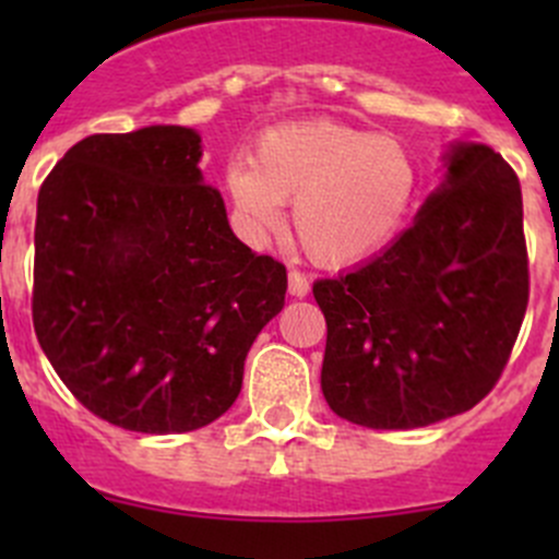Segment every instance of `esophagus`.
I'll use <instances>...</instances> for the list:
<instances>
[{"label":"esophagus","mask_w":559,"mask_h":559,"mask_svg":"<svg viewBox=\"0 0 559 559\" xmlns=\"http://www.w3.org/2000/svg\"><path fill=\"white\" fill-rule=\"evenodd\" d=\"M308 292H311V284H308L306 275L297 273V270H292V273H289V295L292 297H306Z\"/></svg>","instance_id":"esophagus-1"}]
</instances>
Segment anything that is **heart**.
<instances>
[{
    "instance_id": "1",
    "label": "heart",
    "mask_w": 559,
    "mask_h": 559,
    "mask_svg": "<svg viewBox=\"0 0 559 559\" xmlns=\"http://www.w3.org/2000/svg\"><path fill=\"white\" fill-rule=\"evenodd\" d=\"M243 227L267 235L295 202L297 243L313 262L341 267L379 251L403 227L419 194V170L397 138L313 118L267 129L253 159L224 175Z\"/></svg>"
}]
</instances>
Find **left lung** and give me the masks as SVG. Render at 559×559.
<instances>
[{"mask_svg": "<svg viewBox=\"0 0 559 559\" xmlns=\"http://www.w3.org/2000/svg\"><path fill=\"white\" fill-rule=\"evenodd\" d=\"M326 319L321 392L341 419L414 430L498 384L527 311L522 189L509 162L454 145L447 180L370 262L313 284Z\"/></svg>", "mask_w": 559, "mask_h": 559, "instance_id": "obj_1", "label": "left lung"}]
</instances>
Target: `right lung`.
Wrapping results in <instances>:
<instances>
[{
  "label": "right lung",
  "mask_w": 559,
  "mask_h": 559,
  "mask_svg": "<svg viewBox=\"0 0 559 559\" xmlns=\"http://www.w3.org/2000/svg\"><path fill=\"white\" fill-rule=\"evenodd\" d=\"M200 134H92L43 180L32 319L67 389L110 425L173 436L238 400L286 267L235 238Z\"/></svg>",
  "instance_id": "add662e5"
}]
</instances>
